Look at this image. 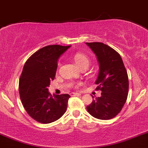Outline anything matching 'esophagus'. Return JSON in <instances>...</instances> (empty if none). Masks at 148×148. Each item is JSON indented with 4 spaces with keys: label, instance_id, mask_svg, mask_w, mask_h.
<instances>
[{
    "label": "esophagus",
    "instance_id": "1",
    "mask_svg": "<svg viewBox=\"0 0 148 148\" xmlns=\"http://www.w3.org/2000/svg\"><path fill=\"white\" fill-rule=\"evenodd\" d=\"M71 96H80L81 94L80 93H71Z\"/></svg>",
    "mask_w": 148,
    "mask_h": 148
}]
</instances>
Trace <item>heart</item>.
Segmentation results:
<instances>
[{
    "label": "heart",
    "mask_w": 148,
    "mask_h": 148,
    "mask_svg": "<svg viewBox=\"0 0 148 148\" xmlns=\"http://www.w3.org/2000/svg\"><path fill=\"white\" fill-rule=\"evenodd\" d=\"M74 62H75L77 66H79L80 69L83 67H88L90 63V60L86 54L82 52L74 53L72 57Z\"/></svg>",
    "instance_id": "b5f03b06"
}]
</instances>
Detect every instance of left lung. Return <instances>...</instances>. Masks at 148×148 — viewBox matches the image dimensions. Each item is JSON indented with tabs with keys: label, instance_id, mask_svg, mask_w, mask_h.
<instances>
[{
	"label": "left lung",
	"instance_id": "8db88e82",
	"mask_svg": "<svg viewBox=\"0 0 148 148\" xmlns=\"http://www.w3.org/2000/svg\"><path fill=\"white\" fill-rule=\"evenodd\" d=\"M96 54L99 71L96 90L102 91L100 97H93L86 107L89 114L97 119L108 120L121 111L127 100L129 82L127 73L121 56L114 49L102 42H86Z\"/></svg>",
	"mask_w": 148,
	"mask_h": 148
}]
</instances>
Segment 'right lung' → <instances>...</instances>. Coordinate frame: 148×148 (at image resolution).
<instances>
[{"label":"right lung","mask_w":148,"mask_h":148,"mask_svg":"<svg viewBox=\"0 0 148 148\" xmlns=\"http://www.w3.org/2000/svg\"><path fill=\"white\" fill-rule=\"evenodd\" d=\"M69 48L45 46L34 53L23 66L19 80L20 97L27 114L37 122L51 123L66 111L69 94L52 96L48 88L55 77L58 59Z\"/></svg>","instance_id":"right-lung-1"}]
</instances>
